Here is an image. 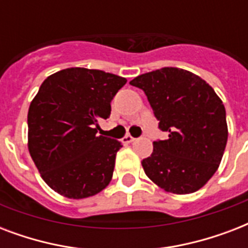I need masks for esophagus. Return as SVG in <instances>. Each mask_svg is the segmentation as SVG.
<instances>
[{"instance_id":"obj_1","label":"esophagus","mask_w":248,"mask_h":248,"mask_svg":"<svg viewBox=\"0 0 248 248\" xmlns=\"http://www.w3.org/2000/svg\"><path fill=\"white\" fill-rule=\"evenodd\" d=\"M134 141H135V138H132L131 135H126L124 139H122V144H131L134 143Z\"/></svg>"}]
</instances>
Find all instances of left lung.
Segmentation results:
<instances>
[{
	"label": "left lung",
	"mask_w": 248,
	"mask_h": 248,
	"mask_svg": "<svg viewBox=\"0 0 248 248\" xmlns=\"http://www.w3.org/2000/svg\"><path fill=\"white\" fill-rule=\"evenodd\" d=\"M130 85L145 93L169 139L153 143L143 159L147 176L165 192L189 194L207 183L228 141L225 107L211 86L192 72L166 67L138 76Z\"/></svg>",
	"instance_id": "left-lung-1"
}]
</instances>
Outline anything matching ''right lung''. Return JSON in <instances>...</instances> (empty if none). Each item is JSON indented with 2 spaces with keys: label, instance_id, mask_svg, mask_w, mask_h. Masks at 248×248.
<instances>
[{
  "label": "right lung",
  "instance_id": "add662e5",
  "mask_svg": "<svg viewBox=\"0 0 248 248\" xmlns=\"http://www.w3.org/2000/svg\"><path fill=\"white\" fill-rule=\"evenodd\" d=\"M127 82L120 76L67 68L48 76L31 101L28 151L46 184L71 200L108 186L122 145L96 135L97 120L110 116V101Z\"/></svg>",
  "mask_w": 248,
  "mask_h": 248
}]
</instances>
